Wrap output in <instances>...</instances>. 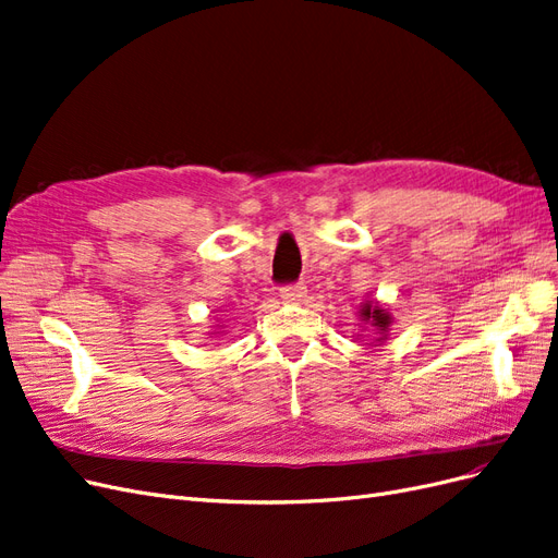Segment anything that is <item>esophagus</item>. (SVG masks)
I'll return each mask as SVG.
<instances>
[{
	"label": "esophagus",
	"instance_id": "esophagus-1",
	"mask_svg": "<svg viewBox=\"0 0 558 558\" xmlns=\"http://www.w3.org/2000/svg\"><path fill=\"white\" fill-rule=\"evenodd\" d=\"M303 296H305V284H301V282L280 287V299L287 301V303H296V301H301Z\"/></svg>",
	"mask_w": 558,
	"mask_h": 558
}]
</instances>
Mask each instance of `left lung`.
<instances>
[{
  "label": "left lung",
  "instance_id": "left-lung-1",
  "mask_svg": "<svg viewBox=\"0 0 558 558\" xmlns=\"http://www.w3.org/2000/svg\"><path fill=\"white\" fill-rule=\"evenodd\" d=\"M363 322H373V326H377L379 333H386L388 326H390V315L386 311H381L379 305H369L365 303V307L361 311Z\"/></svg>",
  "mask_w": 558,
  "mask_h": 558
}]
</instances>
